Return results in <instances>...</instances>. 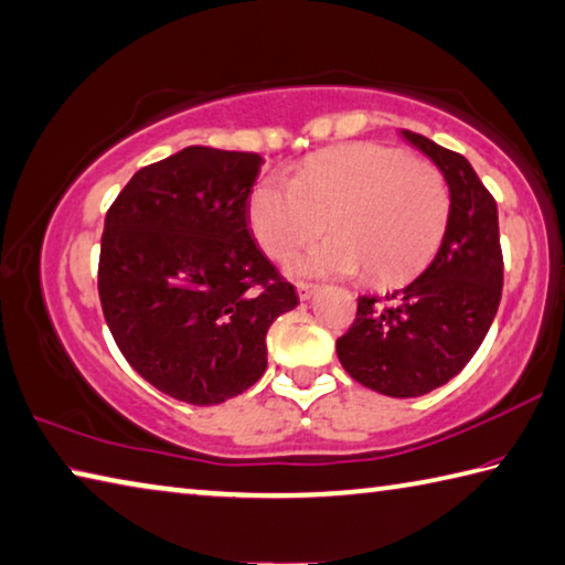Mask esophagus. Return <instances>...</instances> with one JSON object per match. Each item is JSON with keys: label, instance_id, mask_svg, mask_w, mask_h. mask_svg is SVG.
Here are the masks:
<instances>
[{"label": "esophagus", "instance_id": "obj_1", "mask_svg": "<svg viewBox=\"0 0 565 565\" xmlns=\"http://www.w3.org/2000/svg\"><path fill=\"white\" fill-rule=\"evenodd\" d=\"M296 291H299L301 301H309L318 294V286L316 284H299V286H296Z\"/></svg>", "mask_w": 565, "mask_h": 565}]
</instances>
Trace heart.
<instances>
[{
    "mask_svg": "<svg viewBox=\"0 0 565 565\" xmlns=\"http://www.w3.org/2000/svg\"><path fill=\"white\" fill-rule=\"evenodd\" d=\"M252 227L262 249L286 259L323 232L291 264L294 274L348 276L365 266L373 281L419 269L443 239L449 190L437 168L397 148L358 142L323 150L291 180L269 178L252 192Z\"/></svg>",
    "mask_w": 565,
    "mask_h": 565,
    "instance_id": "obj_1",
    "label": "heart"
}]
</instances>
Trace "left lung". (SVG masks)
<instances>
[{"label":"left lung","mask_w":565,"mask_h":565,"mask_svg":"<svg viewBox=\"0 0 565 565\" xmlns=\"http://www.w3.org/2000/svg\"><path fill=\"white\" fill-rule=\"evenodd\" d=\"M399 136L443 172L447 227L419 276L358 299L335 353L345 373L375 393L419 397L452 381L484 341L501 301L504 262L497 202L467 158L413 130Z\"/></svg>","instance_id":"left-lung-1"}]
</instances>
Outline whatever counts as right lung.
<instances>
[{
    "label": "right lung",
    "mask_w": 565,
    "mask_h": 565,
    "mask_svg": "<svg viewBox=\"0 0 565 565\" xmlns=\"http://www.w3.org/2000/svg\"><path fill=\"white\" fill-rule=\"evenodd\" d=\"M262 156L190 146L138 170L106 214L98 294L140 377L220 405L266 371V331L299 306L256 247L249 194Z\"/></svg>",
    "instance_id": "right-lung-1"
}]
</instances>
